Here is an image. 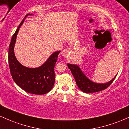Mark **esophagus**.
<instances>
[{
	"mask_svg": "<svg viewBox=\"0 0 129 129\" xmlns=\"http://www.w3.org/2000/svg\"><path fill=\"white\" fill-rule=\"evenodd\" d=\"M69 50L68 49H65L64 50H63V51L61 52V55L63 56V57H68V56L69 55Z\"/></svg>",
	"mask_w": 129,
	"mask_h": 129,
	"instance_id": "1",
	"label": "esophagus"
}]
</instances>
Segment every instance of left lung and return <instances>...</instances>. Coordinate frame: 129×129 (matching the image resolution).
Segmentation results:
<instances>
[{"instance_id":"1","label":"left lung","mask_w":129,"mask_h":129,"mask_svg":"<svg viewBox=\"0 0 129 129\" xmlns=\"http://www.w3.org/2000/svg\"><path fill=\"white\" fill-rule=\"evenodd\" d=\"M68 66L71 71L75 80H76L77 85L78 87L80 88L82 91L86 93H92V92H96L98 91L105 89L107 88L112 83L115 79L116 76L113 79L109 82L106 83H94L92 81L88 79L86 76L84 75L80 68L77 65L68 64Z\"/></svg>"}]
</instances>
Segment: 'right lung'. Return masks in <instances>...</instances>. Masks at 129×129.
Here are the masks:
<instances>
[{
    "label": "right lung",
    "instance_id": "add662e5",
    "mask_svg": "<svg viewBox=\"0 0 129 129\" xmlns=\"http://www.w3.org/2000/svg\"><path fill=\"white\" fill-rule=\"evenodd\" d=\"M22 21L13 35L8 49V63L11 76L16 83L26 92L36 95L45 94L50 91L55 83L54 67L61 51L55 52L42 66L37 68H30L22 65L16 58L14 47L19 28L24 22Z\"/></svg>",
    "mask_w": 129,
    "mask_h": 129
}]
</instances>
